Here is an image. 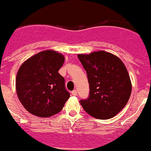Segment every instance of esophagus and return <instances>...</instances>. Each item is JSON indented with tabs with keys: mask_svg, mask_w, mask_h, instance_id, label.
<instances>
[{
	"mask_svg": "<svg viewBox=\"0 0 151 151\" xmlns=\"http://www.w3.org/2000/svg\"><path fill=\"white\" fill-rule=\"evenodd\" d=\"M72 94H73V96H76L77 94H78V92H77L76 90H73V91H72Z\"/></svg>",
	"mask_w": 151,
	"mask_h": 151,
	"instance_id": "obj_1",
	"label": "esophagus"
}]
</instances>
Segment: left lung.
Returning <instances> with one entry per match:
<instances>
[{
    "label": "left lung",
    "mask_w": 151,
    "mask_h": 151,
    "mask_svg": "<svg viewBox=\"0 0 151 151\" xmlns=\"http://www.w3.org/2000/svg\"><path fill=\"white\" fill-rule=\"evenodd\" d=\"M78 57L87 73L90 88L88 98L80 104L94 118H113L125 107L132 93L127 69L118 57L103 50Z\"/></svg>",
    "instance_id": "obj_1"
}]
</instances>
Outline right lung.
Returning <instances> with one entry per match:
<instances>
[{
  "instance_id": "1",
  "label": "right lung",
  "mask_w": 151,
  "mask_h": 151,
  "mask_svg": "<svg viewBox=\"0 0 151 151\" xmlns=\"http://www.w3.org/2000/svg\"><path fill=\"white\" fill-rule=\"evenodd\" d=\"M63 55L54 50L41 51L21 65L16 78L17 96L28 112L50 117L62 110L69 93L65 79L58 73Z\"/></svg>"
}]
</instances>
